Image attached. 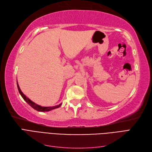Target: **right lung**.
Masks as SVG:
<instances>
[{
  "mask_svg": "<svg viewBox=\"0 0 152 152\" xmlns=\"http://www.w3.org/2000/svg\"><path fill=\"white\" fill-rule=\"evenodd\" d=\"M17 87H18V91H19V93L20 94H21V96H22V98H23V99L25 101V102L28 103L30 106H31V107L33 108L34 109L37 110V111L39 112H49L50 111V110H53V109H55V108H59L60 106L61 105V104H59V105H56V106H54V107H41V106L39 105V104H37L36 103H35L34 102H31V101L28 98H27L26 96L22 93L20 87H19V85H18V81H17Z\"/></svg>",
  "mask_w": 152,
  "mask_h": 152,
  "instance_id": "add662e5",
  "label": "right lung"
}]
</instances>
